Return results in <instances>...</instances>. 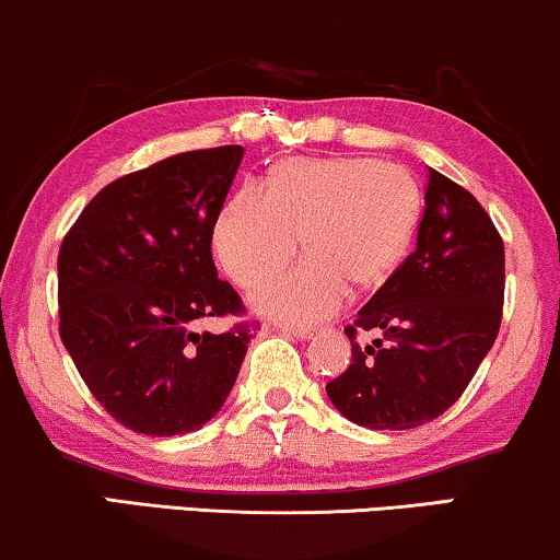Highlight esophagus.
I'll list each match as a JSON object with an SVG mask.
<instances>
[{
  "label": "esophagus",
  "instance_id": "34e87169",
  "mask_svg": "<svg viewBox=\"0 0 560 560\" xmlns=\"http://www.w3.org/2000/svg\"><path fill=\"white\" fill-rule=\"evenodd\" d=\"M277 329L281 335L287 337H296V340H310L314 335V329H302V327H289V325H277Z\"/></svg>",
  "mask_w": 560,
  "mask_h": 560
}]
</instances>
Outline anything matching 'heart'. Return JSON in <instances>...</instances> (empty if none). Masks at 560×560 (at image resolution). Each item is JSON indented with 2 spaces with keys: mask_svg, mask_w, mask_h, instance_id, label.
<instances>
[{
  "mask_svg": "<svg viewBox=\"0 0 560 560\" xmlns=\"http://www.w3.org/2000/svg\"><path fill=\"white\" fill-rule=\"evenodd\" d=\"M421 215V187L400 164L370 156L291 160L269 187L235 190L212 228L218 261L243 287L287 266L304 243L306 261L266 279L250 304L287 325L332 317L352 289L396 271Z\"/></svg>",
  "mask_w": 560,
  "mask_h": 560,
  "instance_id": "obj_1",
  "label": "heart"
}]
</instances>
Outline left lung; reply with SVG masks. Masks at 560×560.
<instances>
[{
    "label": "left lung",
    "instance_id": "8db88e82",
    "mask_svg": "<svg viewBox=\"0 0 560 560\" xmlns=\"http://www.w3.org/2000/svg\"><path fill=\"white\" fill-rule=\"evenodd\" d=\"M416 250L345 329L381 328L386 342L352 343L327 383L345 419L375 431L434 421L456 404L494 345L505 296V246L475 195L429 167Z\"/></svg>",
    "mask_w": 560,
    "mask_h": 560
}]
</instances>
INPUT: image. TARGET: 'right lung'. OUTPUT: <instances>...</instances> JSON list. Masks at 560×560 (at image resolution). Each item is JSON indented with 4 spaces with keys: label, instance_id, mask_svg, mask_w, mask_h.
<instances>
[{
    "label": "right lung",
    "instance_id": "add662e5",
    "mask_svg": "<svg viewBox=\"0 0 560 560\" xmlns=\"http://www.w3.org/2000/svg\"><path fill=\"white\" fill-rule=\"evenodd\" d=\"M243 147L175 154L106 185L62 238L60 337L93 396L126 429H202L233 390L250 327L200 332L243 312L218 279L212 228Z\"/></svg>",
    "mask_w": 560,
    "mask_h": 560
}]
</instances>
